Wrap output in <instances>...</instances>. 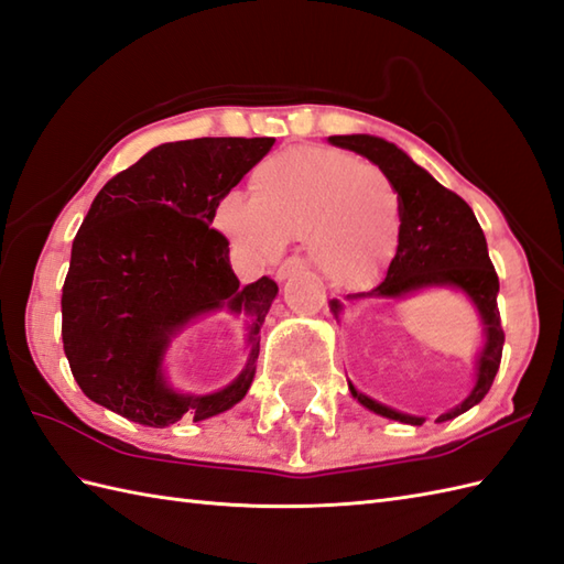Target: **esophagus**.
<instances>
[{
    "label": "esophagus",
    "instance_id": "34e87169",
    "mask_svg": "<svg viewBox=\"0 0 564 564\" xmlns=\"http://www.w3.org/2000/svg\"><path fill=\"white\" fill-rule=\"evenodd\" d=\"M299 270H304V260L302 258H286L282 265L278 268V272H274V278L282 282V280H286V278H290V274H294Z\"/></svg>",
    "mask_w": 564,
    "mask_h": 564
}]
</instances>
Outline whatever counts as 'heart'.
Wrapping results in <instances>:
<instances>
[{
  "label": "heart",
  "mask_w": 564,
  "mask_h": 564,
  "mask_svg": "<svg viewBox=\"0 0 564 564\" xmlns=\"http://www.w3.org/2000/svg\"><path fill=\"white\" fill-rule=\"evenodd\" d=\"M250 195H224L215 227L258 258L306 243L308 260L337 286L367 284L393 253L400 197L377 166L323 147H292L250 173Z\"/></svg>",
  "instance_id": "heart-1"
}]
</instances>
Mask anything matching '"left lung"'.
Segmentation results:
<instances>
[{
  "instance_id": "obj_1",
  "label": "left lung",
  "mask_w": 564,
  "mask_h": 564,
  "mask_svg": "<svg viewBox=\"0 0 564 564\" xmlns=\"http://www.w3.org/2000/svg\"><path fill=\"white\" fill-rule=\"evenodd\" d=\"M328 140L330 144L349 149V152H357L367 156L371 164H377L391 178L400 197L395 258L388 265L386 280L379 286H373L371 292L357 296L400 299L424 290V286H456L463 294H468L475 308H478L485 325V347L478 357V379H475L470 395L460 405L436 417V422L454 420L460 412L478 405L490 391L505 347V330L497 308L499 280L490 253H487V241L480 224L466 199L448 191L442 183H436L427 171L417 166L395 144L371 134H333ZM330 306L337 316L340 304L333 302ZM349 391L361 405L373 410L377 415L415 424V427L424 422V417H412L377 403L369 395L359 393L352 383H349Z\"/></svg>"
}]
</instances>
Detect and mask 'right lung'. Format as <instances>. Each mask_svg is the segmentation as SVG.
I'll return each instance as SVG.
<instances>
[{
  "label": "right lung",
  "instance_id": "1",
  "mask_svg": "<svg viewBox=\"0 0 564 564\" xmlns=\"http://www.w3.org/2000/svg\"><path fill=\"white\" fill-rule=\"evenodd\" d=\"M274 137H199L154 147L112 176L74 236L62 286V343L94 403L147 427L215 417L248 393L260 325L278 282L239 284L227 236L212 229L217 203L265 156ZM227 305L251 316V355L227 389L183 397L160 361L185 322Z\"/></svg>",
  "mask_w": 564,
  "mask_h": 564
}]
</instances>
